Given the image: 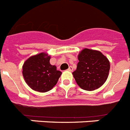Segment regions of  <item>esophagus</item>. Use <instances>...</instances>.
Masks as SVG:
<instances>
[{
	"instance_id": "obj_1",
	"label": "esophagus",
	"mask_w": 130,
	"mask_h": 130,
	"mask_svg": "<svg viewBox=\"0 0 130 130\" xmlns=\"http://www.w3.org/2000/svg\"><path fill=\"white\" fill-rule=\"evenodd\" d=\"M68 71L72 72V70H73V68H72V66H70V67L68 68Z\"/></svg>"
}]
</instances>
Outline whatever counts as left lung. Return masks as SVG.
I'll use <instances>...</instances> for the list:
<instances>
[{
  "label": "left lung",
  "mask_w": 130,
  "mask_h": 130,
  "mask_svg": "<svg viewBox=\"0 0 130 130\" xmlns=\"http://www.w3.org/2000/svg\"><path fill=\"white\" fill-rule=\"evenodd\" d=\"M78 63L72 72L76 82L81 89L94 91L102 86L107 79L110 69L108 59L102 53L85 48L78 56Z\"/></svg>",
  "instance_id": "left-lung-1"
}]
</instances>
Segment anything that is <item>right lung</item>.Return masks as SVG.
<instances>
[{"instance_id":"add662e5","label":"right lung","mask_w":130,"mask_h":130,"mask_svg":"<svg viewBox=\"0 0 130 130\" xmlns=\"http://www.w3.org/2000/svg\"><path fill=\"white\" fill-rule=\"evenodd\" d=\"M50 56L41 53L30 57L23 66V76L33 90L41 93L50 91L56 85L62 72L50 63Z\"/></svg>"}]
</instances>
